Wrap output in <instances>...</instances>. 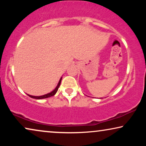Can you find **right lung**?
<instances>
[{
	"label": "right lung",
	"instance_id": "obj_1",
	"mask_svg": "<svg viewBox=\"0 0 146 146\" xmlns=\"http://www.w3.org/2000/svg\"><path fill=\"white\" fill-rule=\"evenodd\" d=\"M61 80H62V78H60V81H59L58 84L56 88L52 92H51L50 93H48V94H45V95H43V96H31V95H29V94H28V96H29L31 98H35V99H43V98H50L51 96H53L57 92V91H58V88L60 86V85Z\"/></svg>",
	"mask_w": 146,
	"mask_h": 146
}]
</instances>
